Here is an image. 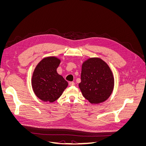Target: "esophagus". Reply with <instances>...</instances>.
I'll list each match as a JSON object with an SVG mask.
<instances>
[{"label":"esophagus","mask_w":146,"mask_h":146,"mask_svg":"<svg viewBox=\"0 0 146 146\" xmlns=\"http://www.w3.org/2000/svg\"><path fill=\"white\" fill-rule=\"evenodd\" d=\"M75 85H76V84H75V83L73 82H69V85L70 86H74Z\"/></svg>","instance_id":"esophagus-1"}]
</instances>
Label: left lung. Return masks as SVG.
Masks as SVG:
<instances>
[{"instance_id":"8db88e82","label":"left lung","mask_w":146,"mask_h":146,"mask_svg":"<svg viewBox=\"0 0 146 146\" xmlns=\"http://www.w3.org/2000/svg\"><path fill=\"white\" fill-rule=\"evenodd\" d=\"M78 86L84 98L90 103L103 102L108 99L113 90V73L104 61L91 58L82 64L81 82Z\"/></svg>"}]
</instances>
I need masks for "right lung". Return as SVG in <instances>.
<instances>
[{
    "mask_svg": "<svg viewBox=\"0 0 146 146\" xmlns=\"http://www.w3.org/2000/svg\"><path fill=\"white\" fill-rule=\"evenodd\" d=\"M60 60L55 56L46 57L35 68L32 79L35 94L44 102H53L58 99L68 83L56 72Z\"/></svg>",
    "mask_w": 146,
    "mask_h": 146,
    "instance_id": "obj_1",
    "label": "right lung"
}]
</instances>
